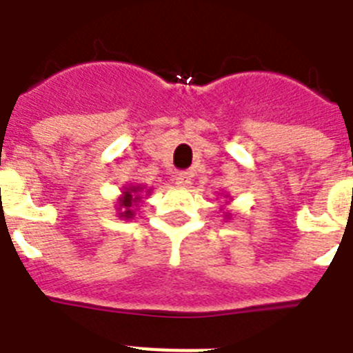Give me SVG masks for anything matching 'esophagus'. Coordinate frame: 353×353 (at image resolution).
I'll use <instances>...</instances> for the list:
<instances>
[{
	"mask_svg": "<svg viewBox=\"0 0 353 353\" xmlns=\"http://www.w3.org/2000/svg\"><path fill=\"white\" fill-rule=\"evenodd\" d=\"M192 183V174L190 172H177L176 174V185L179 186H188Z\"/></svg>",
	"mask_w": 353,
	"mask_h": 353,
	"instance_id": "esophagus-1",
	"label": "esophagus"
}]
</instances>
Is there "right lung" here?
Instances as JSON below:
<instances>
[{
    "label": "right lung",
    "mask_w": 353,
    "mask_h": 353,
    "mask_svg": "<svg viewBox=\"0 0 353 353\" xmlns=\"http://www.w3.org/2000/svg\"><path fill=\"white\" fill-rule=\"evenodd\" d=\"M143 188L141 186H128V188H125L123 190V196L119 197V205H117V212H119V217H123V219H132L134 217V208L137 206V203L141 201V196H139V192H141Z\"/></svg>",
    "instance_id": "right-lung-1"
}]
</instances>
